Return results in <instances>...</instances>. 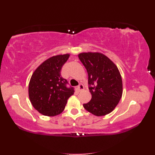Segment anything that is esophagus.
I'll list each match as a JSON object with an SVG mask.
<instances>
[{
	"mask_svg": "<svg viewBox=\"0 0 155 155\" xmlns=\"http://www.w3.org/2000/svg\"><path fill=\"white\" fill-rule=\"evenodd\" d=\"M77 90H78V91H83V90H84V86H83V85L82 84L78 85V86L77 87Z\"/></svg>",
	"mask_w": 155,
	"mask_h": 155,
	"instance_id": "obj_1",
	"label": "esophagus"
}]
</instances>
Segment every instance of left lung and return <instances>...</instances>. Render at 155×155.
<instances>
[{"label":"left lung","instance_id":"1","mask_svg":"<svg viewBox=\"0 0 155 155\" xmlns=\"http://www.w3.org/2000/svg\"><path fill=\"white\" fill-rule=\"evenodd\" d=\"M78 58L86 68L91 100L84 108L97 117L113 111L123 94V81L119 71L106 55L98 52H81Z\"/></svg>","mask_w":155,"mask_h":155}]
</instances>
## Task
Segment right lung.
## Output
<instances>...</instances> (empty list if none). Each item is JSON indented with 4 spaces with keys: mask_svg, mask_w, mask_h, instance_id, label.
<instances>
[{
    "mask_svg": "<svg viewBox=\"0 0 155 155\" xmlns=\"http://www.w3.org/2000/svg\"><path fill=\"white\" fill-rule=\"evenodd\" d=\"M70 54L53 56L42 62L32 73L28 84L31 103L38 113L54 117L64 110L74 88H67V81L61 77L62 67Z\"/></svg>",
    "mask_w": 155,
    "mask_h": 155,
    "instance_id": "right-lung-1",
    "label": "right lung"
}]
</instances>
